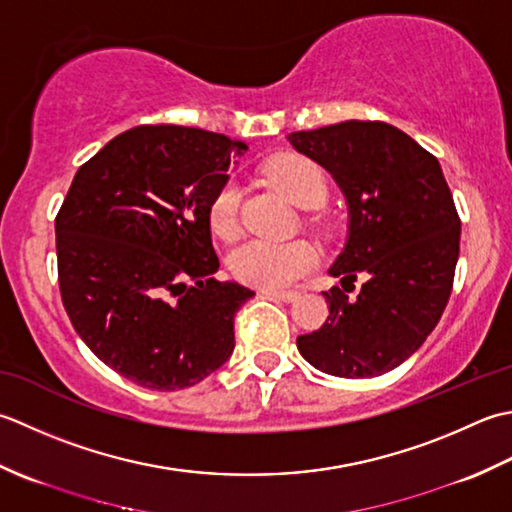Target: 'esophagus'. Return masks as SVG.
I'll list each match as a JSON object with an SVG mask.
<instances>
[{
    "instance_id": "esophagus-1",
    "label": "esophagus",
    "mask_w": 512,
    "mask_h": 512,
    "mask_svg": "<svg viewBox=\"0 0 512 512\" xmlns=\"http://www.w3.org/2000/svg\"><path fill=\"white\" fill-rule=\"evenodd\" d=\"M263 294L274 296V298L283 300V302H294L300 296L296 289H263Z\"/></svg>"
}]
</instances>
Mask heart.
I'll list each match as a JSON object with an SVG mask.
<instances>
[{
	"label": "heart",
	"instance_id": "b5f03b06",
	"mask_svg": "<svg viewBox=\"0 0 512 512\" xmlns=\"http://www.w3.org/2000/svg\"><path fill=\"white\" fill-rule=\"evenodd\" d=\"M267 181L298 207H318L327 198V176L320 165L298 152H280L263 165ZM241 192L234 181H225L207 205V221L218 238L238 232ZM318 256L305 241H267L249 238L229 252L227 265L234 278L256 287H283L316 267Z\"/></svg>",
	"mask_w": 512,
	"mask_h": 512
}]
</instances>
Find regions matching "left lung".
<instances>
[{
    "mask_svg": "<svg viewBox=\"0 0 512 512\" xmlns=\"http://www.w3.org/2000/svg\"><path fill=\"white\" fill-rule=\"evenodd\" d=\"M289 141L333 174L351 218L329 269L340 287L322 291L329 318L298 336V351L329 375L375 378L422 347L451 298L462 229L453 194L435 156L389 123L342 121Z\"/></svg>",
    "mask_w": 512,
    "mask_h": 512,
    "instance_id": "8db88e82",
    "label": "left lung"
}]
</instances>
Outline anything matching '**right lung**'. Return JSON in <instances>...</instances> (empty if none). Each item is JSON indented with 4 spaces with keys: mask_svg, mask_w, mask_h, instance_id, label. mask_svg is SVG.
Masks as SVG:
<instances>
[{
    "mask_svg": "<svg viewBox=\"0 0 512 512\" xmlns=\"http://www.w3.org/2000/svg\"><path fill=\"white\" fill-rule=\"evenodd\" d=\"M247 150L225 134L139 125L77 170L55 218L66 314L95 356L154 391L194 387L234 351L254 296L221 283L207 205Z\"/></svg>",
    "mask_w": 512,
    "mask_h": 512,
    "instance_id": "add662e5",
    "label": "right lung"
}]
</instances>
